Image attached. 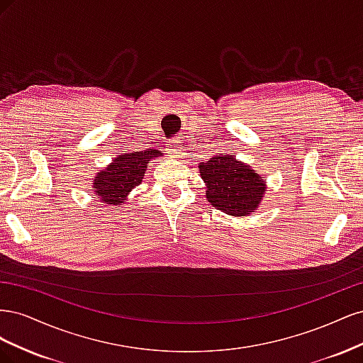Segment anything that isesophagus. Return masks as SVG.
<instances>
[{"label":"esophagus","mask_w":363,"mask_h":363,"mask_svg":"<svg viewBox=\"0 0 363 363\" xmlns=\"http://www.w3.org/2000/svg\"><path fill=\"white\" fill-rule=\"evenodd\" d=\"M169 145H171V147H169V148H171V150H169L171 155H172L174 157H180V151H182V150H180L179 142H171Z\"/></svg>","instance_id":"obj_1"}]
</instances>
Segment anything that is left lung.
<instances>
[{"label": "left lung", "mask_w": 363, "mask_h": 363, "mask_svg": "<svg viewBox=\"0 0 363 363\" xmlns=\"http://www.w3.org/2000/svg\"><path fill=\"white\" fill-rule=\"evenodd\" d=\"M199 171L207 201L227 215H251L267 194V180L233 155L213 156L199 163Z\"/></svg>", "instance_id": "left-lung-1"}]
</instances>
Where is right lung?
<instances>
[{
  "label": "right lung",
  "mask_w": 363,
  "mask_h": 363,
  "mask_svg": "<svg viewBox=\"0 0 363 363\" xmlns=\"http://www.w3.org/2000/svg\"><path fill=\"white\" fill-rule=\"evenodd\" d=\"M160 156L163 152L159 150L119 152L112 163L96 172L91 191L103 206L121 207L127 201L131 189L142 183L148 163Z\"/></svg>",
  "instance_id": "obj_1"
}]
</instances>
